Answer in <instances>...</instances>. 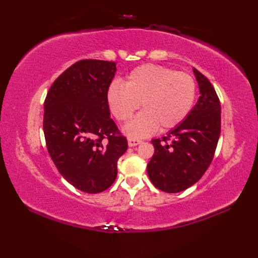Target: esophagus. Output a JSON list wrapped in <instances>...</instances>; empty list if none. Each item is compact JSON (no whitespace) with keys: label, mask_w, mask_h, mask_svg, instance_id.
Wrapping results in <instances>:
<instances>
[{"label":"esophagus","mask_w":258,"mask_h":258,"mask_svg":"<svg viewBox=\"0 0 258 258\" xmlns=\"http://www.w3.org/2000/svg\"><path fill=\"white\" fill-rule=\"evenodd\" d=\"M141 143H142L141 140H138V139H135V138H130V139L128 140V145H129L130 147L137 146V145L141 144Z\"/></svg>","instance_id":"1"}]
</instances>
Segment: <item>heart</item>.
Wrapping results in <instances>:
<instances>
[{
	"label": "heart",
	"instance_id": "heart-1",
	"mask_svg": "<svg viewBox=\"0 0 258 258\" xmlns=\"http://www.w3.org/2000/svg\"><path fill=\"white\" fill-rule=\"evenodd\" d=\"M196 82L186 72L156 64L138 67L123 85L114 82L107 89V104L117 120L126 122L139 110L143 112L123 128L129 137L144 138L159 128H175L188 114L196 99Z\"/></svg>",
	"mask_w": 258,
	"mask_h": 258
}]
</instances>
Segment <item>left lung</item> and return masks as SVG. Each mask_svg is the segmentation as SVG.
Here are the masks:
<instances>
[{"label": "left lung", "mask_w": 258, "mask_h": 258, "mask_svg": "<svg viewBox=\"0 0 258 258\" xmlns=\"http://www.w3.org/2000/svg\"><path fill=\"white\" fill-rule=\"evenodd\" d=\"M200 97L192 110L166 137L152 140L155 153L148 177L166 192H179L197 183L212 162L221 134V103L212 84L192 69Z\"/></svg>", "instance_id": "8db88e82"}]
</instances>
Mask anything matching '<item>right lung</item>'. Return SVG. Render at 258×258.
<instances>
[{"mask_svg": "<svg viewBox=\"0 0 258 258\" xmlns=\"http://www.w3.org/2000/svg\"><path fill=\"white\" fill-rule=\"evenodd\" d=\"M115 72V62L81 60L53 82L44 102V136L54 166L88 194L114 183L117 161L128 148L107 104Z\"/></svg>", "mask_w": 258, "mask_h": 258, "instance_id": "right-lung-1", "label": "right lung"}]
</instances>
